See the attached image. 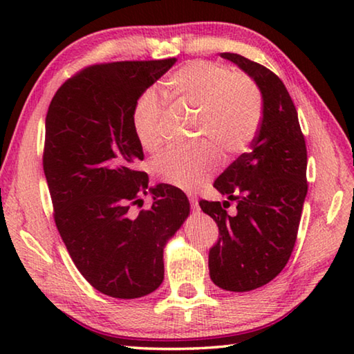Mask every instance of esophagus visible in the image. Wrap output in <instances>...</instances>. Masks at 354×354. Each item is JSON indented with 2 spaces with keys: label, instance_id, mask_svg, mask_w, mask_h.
Returning a JSON list of instances; mask_svg holds the SVG:
<instances>
[{
  "label": "esophagus",
  "instance_id": "1",
  "mask_svg": "<svg viewBox=\"0 0 354 354\" xmlns=\"http://www.w3.org/2000/svg\"><path fill=\"white\" fill-rule=\"evenodd\" d=\"M187 196H189L192 209H198V200H196V196L194 194H187Z\"/></svg>",
  "mask_w": 354,
  "mask_h": 354
}]
</instances>
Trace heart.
Wrapping results in <instances>:
<instances>
[{
    "label": "heart",
    "mask_w": 354,
    "mask_h": 354,
    "mask_svg": "<svg viewBox=\"0 0 354 354\" xmlns=\"http://www.w3.org/2000/svg\"><path fill=\"white\" fill-rule=\"evenodd\" d=\"M162 93L178 109L196 113V137L203 143L190 149L170 148L151 162L160 181L179 189H194L217 171L220 154L242 153L259 129L261 92L251 77L207 61H192L173 71L162 84ZM164 104L158 93L143 92L136 100L131 124L136 140L145 151L160 145Z\"/></svg>",
    "instance_id": "1"
}]
</instances>
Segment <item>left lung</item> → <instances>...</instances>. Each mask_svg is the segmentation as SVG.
I'll return each mask as SVG.
<instances>
[{"label": "left lung", "instance_id": "obj_1", "mask_svg": "<svg viewBox=\"0 0 354 354\" xmlns=\"http://www.w3.org/2000/svg\"><path fill=\"white\" fill-rule=\"evenodd\" d=\"M221 57L253 77L262 93V120L251 151L243 153L215 179L214 187L237 201L238 214L225 201H200L218 226L209 250V274L215 286L248 292L277 278L295 247L308 194V151L295 104L284 82L263 65L234 53Z\"/></svg>", "mask_w": 354, "mask_h": 354}]
</instances>
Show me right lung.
Returning <instances> with one entry per match:
<instances>
[{
    "label": "right lung",
    "mask_w": 354,
    "mask_h": 354,
    "mask_svg": "<svg viewBox=\"0 0 354 354\" xmlns=\"http://www.w3.org/2000/svg\"><path fill=\"white\" fill-rule=\"evenodd\" d=\"M175 62L91 65L65 81L48 107L44 171L57 231L88 284L113 298L158 289L165 243L190 212L181 189H149L147 173L136 170L143 149L131 124L136 100ZM148 191L152 207L131 213Z\"/></svg>",
    "instance_id": "1"
}]
</instances>
